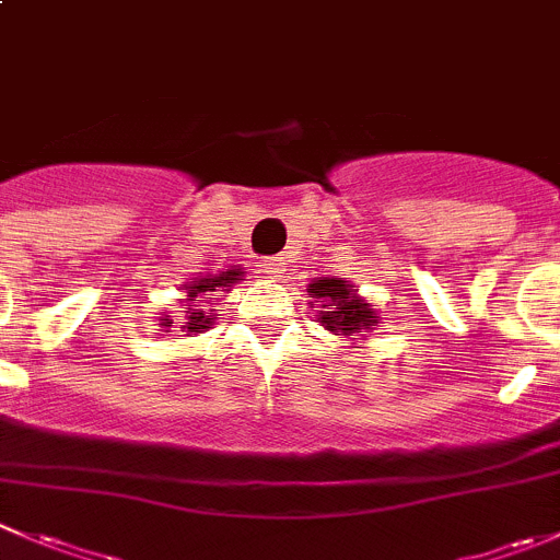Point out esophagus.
Returning a JSON list of instances; mask_svg holds the SVG:
<instances>
[{
    "label": "esophagus",
    "mask_w": 560,
    "mask_h": 560,
    "mask_svg": "<svg viewBox=\"0 0 560 560\" xmlns=\"http://www.w3.org/2000/svg\"><path fill=\"white\" fill-rule=\"evenodd\" d=\"M284 257H268V259H262V270L265 273L270 276V279H279L281 273H284Z\"/></svg>",
    "instance_id": "1"
}]
</instances>
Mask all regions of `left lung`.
<instances>
[{"instance_id": "obj_1", "label": "left lung", "mask_w": 560, "mask_h": 560, "mask_svg": "<svg viewBox=\"0 0 560 560\" xmlns=\"http://www.w3.org/2000/svg\"><path fill=\"white\" fill-rule=\"evenodd\" d=\"M308 298L314 308L316 322L325 330H330L338 338L360 336L365 341L369 332H374L382 325V314L354 290V284L343 279H332V276H322L312 279L308 284ZM354 341V338H352Z\"/></svg>"}]
</instances>
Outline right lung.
<instances>
[{
  "label": "right lung",
  "instance_id": "right-lung-1",
  "mask_svg": "<svg viewBox=\"0 0 560 560\" xmlns=\"http://www.w3.org/2000/svg\"><path fill=\"white\" fill-rule=\"evenodd\" d=\"M238 281H244V268H238V265H233V268L222 270V273H217V276H206V279L189 281V284L184 287L186 295L180 298V303L186 306L184 316H180V330L189 332V336L206 332L208 327L219 319V314H217V308H200L202 303H208V301H200V303H195V301L197 298L211 295V292H230V287L238 284ZM160 327H165V332H171V327H173L171 312H162Z\"/></svg>",
  "mask_w": 560,
  "mask_h": 560
}]
</instances>
